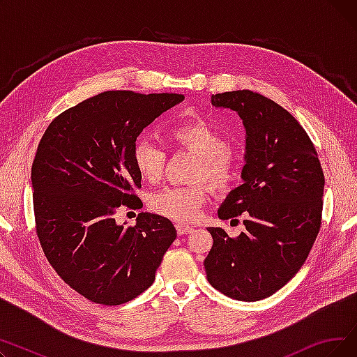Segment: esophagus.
Here are the masks:
<instances>
[{
	"label": "esophagus",
	"mask_w": 357,
	"mask_h": 357,
	"mask_svg": "<svg viewBox=\"0 0 357 357\" xmlns=\"http://www.w3.org/2000/svg\"><path fill=\"white\" fill-rule=\"evenodd\" d=\"M176 231L179 236H183V234H190L194 229L190 227V226H183V224H176Z\"/></svg>",
	"instance_id": "esophagus-1"
}]
</instances>
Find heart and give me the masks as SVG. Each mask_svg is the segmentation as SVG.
Returning <instances> with one entry per match:
<instances>
[{
  "mask_svg": "<svg viewBox=\"0 0 357 357\" xmlns=\"http://www.w3.org/2000/svg\"><path fill=\"white\" fill-rule=\"evenodd\" d=\"M169 140L178 149L195 153L201 163L197 179H205L213 190L224 194L231 191L240 179V166L230 155L229 140L207 119H192L169 130ZM133 163L137 172L149 182H156L165 169L166 150L147 137H139L133 144ZM207 195L204 186H167L149 199V207L159 215L181 222L198 218Z\"/></svg>",
  "mask_w": 357,
  "mask_h": 357,
  "instance_id": "1",
  "label": "heart"
}]
</instances>
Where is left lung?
Instances as JSON below:
<instances>
[{
    "label": "left lung",
    "instance_id": "left-lung-1",
    "mask_svg": "<svg viewBox=\"0 0 357 357\" xmlns=\"http://www.w3.org/2000/svg\"><path fill=\"white\" fill-rule=\"evenodd\" d=\"M211 104L236 111L246 128L245 183L218 210L243 214L246 230L230 237L210 227L204 260L208 282L240 301L275 294L301 269L321 227L324 174L307 131L285 108L257 92L215 93Z\"/></svg>",
    "mask_w": 357,
    "mask_h": 357
}]
</instances>
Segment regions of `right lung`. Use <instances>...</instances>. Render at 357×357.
<instances>
[{
    "label": "right lung",
    "instance_id": "obj_1",
    "mask_svg": "<svg viewBox=\"0 0 357 357\" xmlns=\"http://www.w3.org/2000/svg\"><path fill=\"white\" fill-rule=\"evenodd\" d=\"M182 93L105 91L56 117L31 166L36 233L49 264L89 301L120 305L153 284L176 238L165 217L140 213L116 222L120 207L142 208L133 144L143 128L183 101Z\"/></svg>",
    "mask_w": 357,
    "mask_h": 357
}]
</instances>
